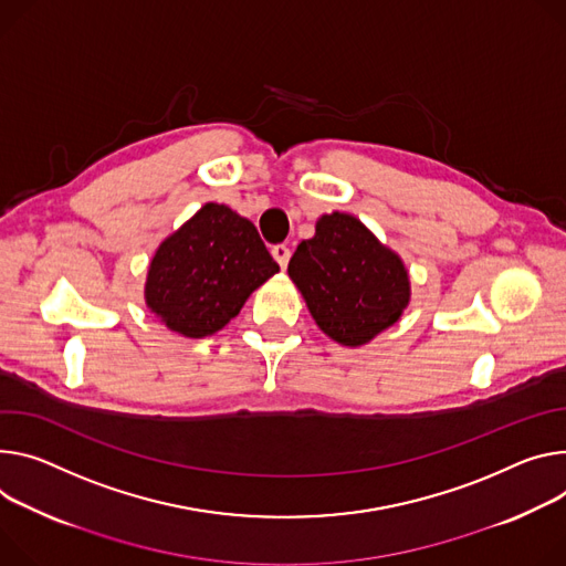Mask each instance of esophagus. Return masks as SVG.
Returning <instances> with one entry per match:
<instances>
[{"mask_svg": "<svg viewBox=\"0 0 566 566\" xmlns=\"http://www.w3.org/2000/svg\"><path fill=\"white\" fill-rule=\"evenodd\" d=\"M273 256H275V262L280 264V269L284 271L286 269V264H289V260H291V248L286 245V243H277V245H273Z\"/></svg>", "mask_w": 566, "mask_h": 566, "instance_id": "34e87169", "label": "esophagus"}]
</instances>
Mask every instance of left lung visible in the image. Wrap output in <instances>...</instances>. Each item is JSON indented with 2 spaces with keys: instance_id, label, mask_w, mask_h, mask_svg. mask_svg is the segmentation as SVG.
<instances>
[{
  "instance_id": "obj_1",
  "label": "left lung",
  "mask_w": 566,
  "mask_h": 566,
  "mask_svg": "<svg viewBox=\"0 0 566 566\" xmlns=\"http://www.w3.org/2000/svg\"><path fill=\"white\" fill-rule=\"evenodd\" d=\"M289 275L318 327L340 345H364L397 323L410 289L399 256L349 214H325L297 245Z\"/></svg>"
}]
</instances>
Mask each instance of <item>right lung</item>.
<instances>
[{
    "label": "right lung",
    "mask_w": 566,
    "mask_h": 566,
    "mask_svg": "<svg viewBox=\"0 0 566 566\" xmlns=\"http://www.w3.org/2000/svg\"><path fill=\"white\" fill-rule=\"evenodd\" d=\"M277 271L248 219L208 202L153 256L146 304L169 329L202 338L226 327L245 297Z\"/></svg>",
    "instance_id": "obj_1"
}]
</instances>
